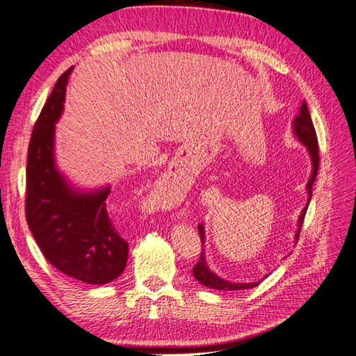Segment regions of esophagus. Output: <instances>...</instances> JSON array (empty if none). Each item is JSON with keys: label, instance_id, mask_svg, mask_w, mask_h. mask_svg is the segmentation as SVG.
<instances>
[{"label": "esophagus", "instance_id": "1", "mask_svg": "<svg viewBox=\"0 0 356 356\" xmlns=\"http://www.w3.org/2000/svg\"><path fill=\"white\" fill-rule=\"evenodd\" d=\"M165 181L168 182V184H170V186H175V184H178V182H177V179H175V177H174V175H166V177H165Z\"/></svg>", "mask_w": 356, "mask_h": 356}]
</instances>
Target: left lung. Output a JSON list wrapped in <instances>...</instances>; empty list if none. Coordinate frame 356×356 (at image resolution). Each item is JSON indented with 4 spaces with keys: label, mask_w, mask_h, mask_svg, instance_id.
<instances>
[{
    "label": "left lung",
    "mask_w": 356,
    "mask_h": 356,
    "mask_svg": "<svg viewBox=\"0 0 356 356\" xmlns=\"http://www.w3.org/2000/svg\"><path fill=\"white\" fill-rule=\"evenodd\" d=\"M293 132L297 136L298 141L303 144L307 149V153L310 156V161H312V174L309 177V181L306 184V191H307V203L306 207L301 211L300 217L297 220V230L294 234V241L297 242L298 239V234L301 230V225H303V220H305V215L307 211V207L310 203L312 199V186H314L316 174H318V166H319V153H318V138H316V132H315V127L314 123H312V117L307 108V104L306 101H303V104L300 105V110L298 114L294 117L293 120ZM199 229V234H200V239H202V246L204 245V225L203 222H200L197 225ZM193 275H195L196 281H199L202 285L204 286H209L213 289H222V291H239V289H248V288H254L258 284H260L263 279L267 276H264L261 281L258 282H230V281H225V279L220 277L217 273H213L211 268L208 267L207 263V257H204V248L200 254V258L197 264L193 267Z\"/></svg>",
    "instance_id": "1"
}]
</instances>
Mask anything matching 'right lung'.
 Segmentation results:
<instances>
[{"instance_id":"1","label":"right lung","mask_w":356,"mask_h":356,"mask_svg":"<svg viewBox=\"0 0 356 356\" xmlns=\"http://www.w3.org/2000/svg\"><path fill=\"white\" fill-rule=\"evenodd\" d=\"M71 71L63 72L56 81L31 135L26 221L53 267L84 284L105 285L123 273L129 251L106 208L111 187H75L56 166L55 132Z\"/></svg>"}]
</instances>
